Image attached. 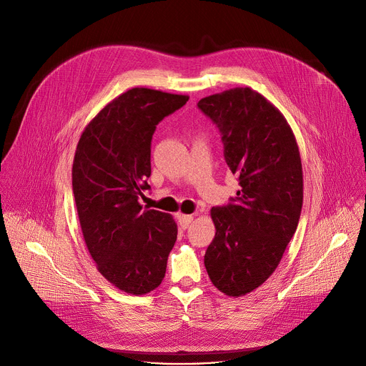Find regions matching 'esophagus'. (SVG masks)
Returning <instances> with one entry per match:
<instances>
[{
    "label": "esophagus",
    "instance_id": "obj_1",
    "mask_svg": "<svg viewBox=\"0 0 366 366\" xmlns=\"http://www.w3.org/2000/svg\"><path fill=\"white\" fill-rule=\"evenodd\" d=\"M192 220H194V216H191V214H182V213L178 214V222L182 229H187L192 223Z\"/></svg>",
    "mask_w": 366,
    "mask_h": 366
}]
</instances>
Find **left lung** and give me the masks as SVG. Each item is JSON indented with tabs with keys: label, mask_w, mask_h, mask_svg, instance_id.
<instances>
[{
	"label": "left lung",
	"mask_w": 366,
	"mask_h": 366,
	"mask_svg": "<svg viewBox=\"0 0 366 366\" xmlns=\"http://www.w3.org/2000/svg\"><path fill=\"white\" fill-rule=\"evenodd\" d=\"M222 133L224 158L239 177L232 204L213 207L216 236L204 256L214 287L242 297L280 265L302 207V165L284 114L264 95L237 86L198 101Z\"/></svg>",
	"instance_id": "1"
}]
</instances>
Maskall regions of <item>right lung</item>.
<instances>
[{
	"instance_id": "1",
	"label": "right lung",
	"mask_w": 366,
	"mask_h": 366,
	"mask_svg": "<svg viewBox=\"0 0 366 366\" xmlns=\"http://www.w3.org/2000/svg\"><path fill=\"white\" fill-rule=\"evenodd\" d=\"M188 95L143 86L110 101L84 129L72 165V189L84 240L98 272L116 288L143 295L167 272L178 227L168 213L143 208L150 188L156 124Z\"/></svg>"
}]
</instances>
